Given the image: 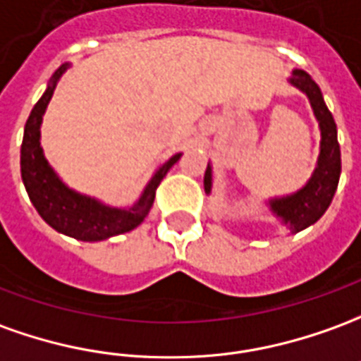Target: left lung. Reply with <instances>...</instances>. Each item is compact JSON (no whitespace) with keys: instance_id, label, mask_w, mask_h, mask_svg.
Here are the masks:
<instances>
[{"instance_id":"obj_1","label":"left lung","mask_w":361,"mask_h":361,"mask_svg":"<svg viewBox=\"0 0 361 361\" xmlns=\"http://www.w3.org/2000/svg\"><path fill=\"white\" fill-rule=\"evenodd\" d=\"M289 82L307 93L314 117L321 127V154L309 183L293 195L269 201V209L274 211V215L281 219L291 228V233H299L317 223L332 203V197L338 188L342 162H340V145L336 138V123L322 99L321 87L303 70H295ZM211 181H213L211 166L207 164L205 180H203L207 193H211Z\"/></svg>"}]
</instances>
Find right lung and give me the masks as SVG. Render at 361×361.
<instances>
[{"label": "right lung", "mask_w": 361, "mask_h": 361, "mask_svg": "<svg viewBox=\"0 0 361 361\" xmlns=\"http://www.w3.org/2000/svg\"><path fill=\"white\" fill-rule=\"evenodd\" d=\"M66 68L68 64H62L54 72L47 92L42 93V97L32 107L31 115L27 119L21 145V178L35 209L54 231L84 242L105 240L111 236L128 233L145 221V216L148 215L150 207L154 203L156 188L160 185L164 176L170 172L173 164L180 160L181 154L172 156L168 162L156 170L140 199L130 209L107 207L99 203L97 199L80 195L66 188L49 166L40 148L42 115L54 93L56 82L60 80V75L66 72Z\"/></svg>", "instance_id": "right-lung-1"}]
</instances>
